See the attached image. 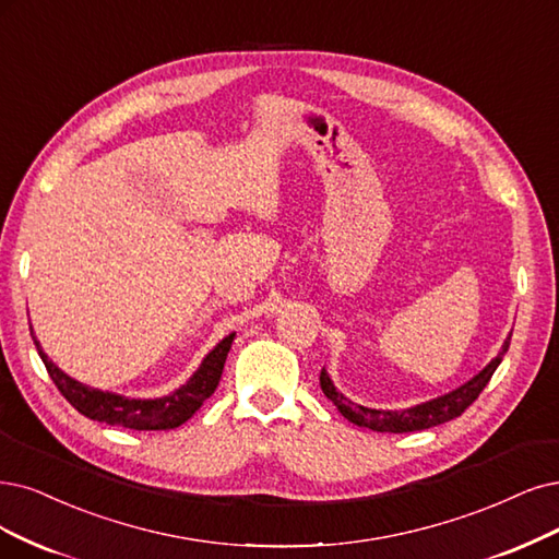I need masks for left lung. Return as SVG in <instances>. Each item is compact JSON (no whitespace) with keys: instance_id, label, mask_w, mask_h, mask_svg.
<instances>
[{"instance_id":"8db88e82","label":"left lung","mask_w":559,"mask_h":559,"mask_svg":"<svg viewBox=\"0 0 559 559\" xmlns=\"http://www.w3.org/2000/svg\"><path fill=\"white\" fill-rule=\"evenodd\" d=\"M509 341H511V334L509 338L504 341L500 355L490 359V364L479 370L477 376H474L472 380H467L465 384H461L459 389L449 391V394L444 396H438L432 401H426L421 405H415V407H407V409H373V407H364V405H357L349 399H345L341 391L334 386L332 378L326 376V370L322 368L320 373V386L324 391V396L332 401L341 415L353 421L361 428H370V430H378V432H412V430H424V428H432V426H440L444 421H451L461 417L463 412L479 399V394L484 391V386L488 384V380L492 378L495 368L500 366L502 357L507 355L509 349Z\"/></svg>"}]
</instances>
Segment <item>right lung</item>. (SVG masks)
Segmentation results:
<instances>
[{
	"label": "right lung",
	"instance_id": "add662e5",
	"mask_svg": "<svg viewBox=\"0 0 559 559\" xmlns=\"http://www.w3.org/2000/svg\"><path fill=\"white\" fill-rule=\"evenodd\" d=\"M233 341L235 334L225 336L212 353L202 359L200 368L189 378V382L175 389L173 394L163 399H127L112 394V391H100L69 378L64 370L57 368L48 359V355L40 349V343L34 336V345L38 349V357L44 359L48 368V376L61 391V396H64L80 415H85L94 421L133 430H168L189 421L202 407V403L216 391Z\"/></svg>",
	"mask_w": 559,
	"mask_h": 559
}]
</instances>
